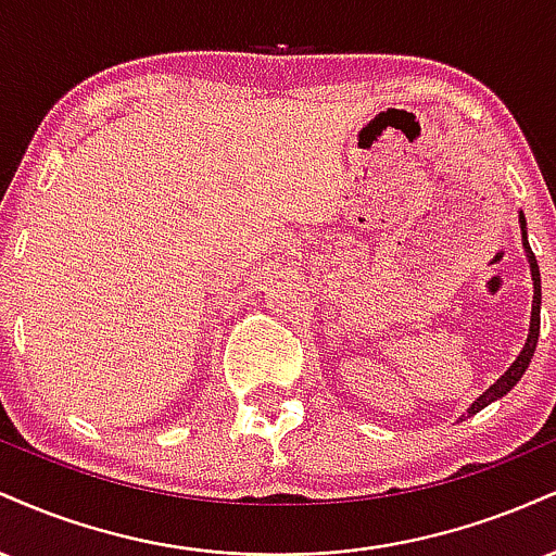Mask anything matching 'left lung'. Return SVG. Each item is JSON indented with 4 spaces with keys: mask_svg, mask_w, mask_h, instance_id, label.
<instances>
[{
    "mask_svg": "<svg viewBox=\"0 0 556 556\" xmlns=\"http://www.w3.org/2000/svg\"><path fill=\"white\" fill-rule=\"evenodd\" d=\"M520 232H522V248H526V256H528V264H531V277H533V308H531V329H528V340H526V344H522L520 355L515 358L513 366H509L507 371H504L500 379H496L494 384H491L486 392H483L481 397H478L473 405L468 407V413H465V416H476L478 410H483V407L491 405L494 400L504 397V394H507L509 389H513L522 379V374H526L528 363H531L533 353H535V342H539V331H541V274H539V264H535L531 245H528V229H526V216H522V212H520Z\"/></svg>",
    "mask_w": 556,
    "mask_h": 556,
    "instance_id": "1",
    "label": "left lung"
}]
</instances>
